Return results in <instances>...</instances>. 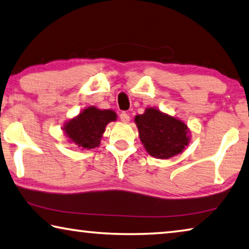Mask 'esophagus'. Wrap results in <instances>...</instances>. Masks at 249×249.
<instances>
[{"instance_id":"34e87169","label":"esophagus","mask_w":249,"mask_h":249,"mask_svg":"<svg viewBox=\"0 0 249 249\" xmlns=\"http://www.w3.org/2000/svg\"><path fill=\"white\" fill-rule=\"evenodd\" d=\"M120 119H121L122 122H124V123H128L129 120H130V117H129V115L126 112H122L121 115H120Z\"/></svg>"}]
</instances>
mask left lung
<instances>
[{
    "mask_svg": "<svg viewBox=\"0 0 249 249\" xmlns=\"http://www.w3.org/2000/svg\"><path fill=\"white\" fill-rule=\"evenodd\" d=\"M135 123L145 149L155 158L169 159L190 142V130L182 121L155 107L135 116Z\"/></svg>",
    "mask_w": 249,
    "mask_h": 249,
    "instance_id": "1",
    "label": "left lung"
}]
</instances>
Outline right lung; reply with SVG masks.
Instances as JSON below:
<instances>
[{
  "label": "right lung",
  "instance_id": "add662e5",
  "mask_svg": "<svg viewBox=\"0 0 249 249\" xmlns=\"http://www.w3.org/2000/svg\"><path fill=\"white\" fill-rule=\"evenodd\" d=\"M116 119L113 109L88 107L73 119L67 121L62 130L69 142H73L81 149H92L99 147L107 125Z\"/></svg>",
  "mask_w": 249,
  "mask_h": 249
}]
</instances>
